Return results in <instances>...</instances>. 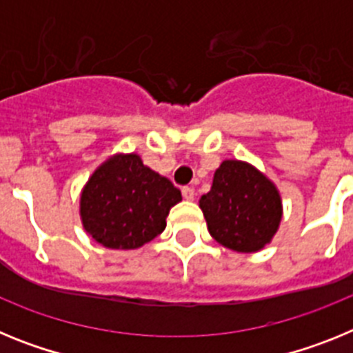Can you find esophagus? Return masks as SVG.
Returning a JSON list of instances; mask_svg holds the SVG:
<instances>
[{
  "label": "esophagus",
  "instance_id": "34e87169",
  "mask_svg": "<svg viewBox=\"0 0 353 353\" xmlns=\"http://www.w3.org/2000/svg\"><path fill=\"white\" fill-rule=\"evenodd\" d=\"M182 194H183V198H185V199H189V201H192V199H194V196H196V192H194V187H191V185H185V187H182Z\"/></svg>",
  "mask_w": 353,
  "mask_h": 353
}]
</instances>
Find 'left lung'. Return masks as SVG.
I'll use <instances>...</instances> for the list:
<instances>
[{"label": "left lung", "instance_id": "obj_1", "mask_svg": "<svg viewBox=\"0 0 353 353\" xmlns=\"http://www.w3.org/2000/svg\"><path fill=\"white\" fill-rule=\"evenodd\" d=\"M210 235L236 252L263 249L283 217L281 196L263 173L242 161H224L212 189L199 199Z\"/></svg>", "mask_w": 353, "mask_h": 353}]
</instances>
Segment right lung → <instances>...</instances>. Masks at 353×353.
<instances>
[{
  "label": "right lung",
  "instance_id": "right-lung-1",
  "mask_svg": "<svg viewBox=\"0 0 353 353\" xmlns=\"http://www.w3.org/2000/svg\"><path fill=\"white\" fill-rule=\"evenodd\" d=\"M182 194L136 154L114 155L95 170L81 192V221L109 249H138L161 235Z\"/></svg>",
  "mask_w": 353,
  "mask_h": 353
}]
</instances>
